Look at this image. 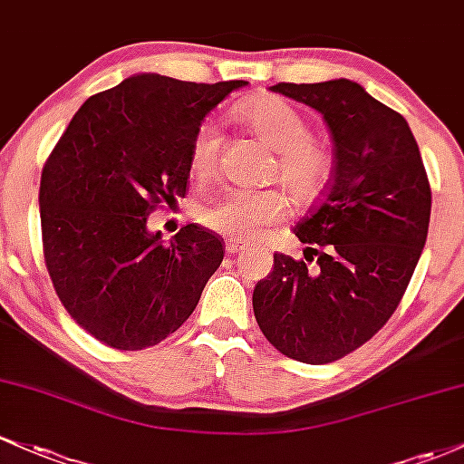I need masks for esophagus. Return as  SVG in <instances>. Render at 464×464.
Wrapping results in <instances>:
<instances>
[{
  "instance_id": "esophagus-1",
  "label": "esophagus",
  "mask_w": 464,
  "mask_h": 464,
  "mask_svg": "<svg viewBox=\"0 0 464 464\" xmlns=\"http://www.w3.org/2000/svg\"><path fill=\"white\" fill-rule=\"evenodd\" d=\"M244 242H240V240H227V253H240V251H244Z\"/></svg>"
}]
</instances>
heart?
I'll return each mask as SVG.
<instances>
[{"label":"heart","instance_id":"obj_1","mask_svg":"<svg viewBox=\"0 0 464 464\" xmlns=\"http://www.w3.org/2000/svg\"><path fill=\"white\" fill-rule=\"evenodd\" d=\"M236 119L275 154L273 180H279L299 202H310L325 189L334 169L333 151L310 136L308 123L293 105L279 96H251L237 105ZM220 131L205 123L191 140L189 167L196 178H208L218 169ZM290 200L284 191H227L202 211V222L228 240L251 242L286 218Z\"/></svg>","mask_w":464,"mask_h":464}]
</instances>
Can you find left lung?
Returning a JSON list of instances; mask_svg holds the SVG:
<instances>
[{"instance_id":"left-lung-1","label":"left lung","mask_w":464,"mask_h":464,"mask_svg":"<svg viewBox=\"0 0 464 464\" xmlns=\"http://www.w3.org/2000/svg\"><path fill=\"white\" fill-rule=\"evenodd\" d=\"M271 90L324 116L334 169L293 228L308 244L306 259L275 253L273 271L253 290V313L282 354L333 363L372 339L403 299L430 228V180L407 121L354 81Z\"/></svg>"}]
</instances>
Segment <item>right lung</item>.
Masks as SVG:
<instances>
[{"mask_svg": "<svg viewBox=\"0 0 464 464\" xmlns=\"http://www.w3.org/2000/svg\"><path fill=\"white\" fill-rule=\"evenodd\" d=\"M244 85L134 74L90 96L45 160V268L70 317L101 343H160L189 319L222 264L218 233L187 224L167 246L147 218L185 198L193 136Z\"/></svg>", "mask_w": 464, "mask_h": 464, "instance_id": "1", "label": "right lung"}]
</instances>
